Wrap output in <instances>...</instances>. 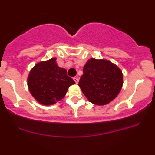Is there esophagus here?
<instances>
[{"instance_id":"34e87169","label":"esophagus","mask_w":155,"mask_h":155,"mask_svg":"<svg viewBox=\"0 0 155 155\" xmlns=\"http://www.w3.org/2000/svg\"><path fill=\"white\" fill-rule=\"evenodd\" d=\"M74 81H75L76 84L79 83V78H78L77 76H76V77H74Z\"/></svg>"}]
</instances>
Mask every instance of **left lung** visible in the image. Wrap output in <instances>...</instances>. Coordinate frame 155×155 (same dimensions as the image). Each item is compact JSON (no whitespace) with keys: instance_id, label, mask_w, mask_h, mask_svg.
Masks as SVG:
<instances>
[{"instance_id":"8db88e82","label":"left lung","mask_w":155,"mask_h":155,"mask_svg":"<svg viewBox=\"0 0 155 155\" xmlns=\"http://www.w3.org/2000/svg\"><path fill=\"white\" fill-rule=\"evenodd\" d=\"M83 73L79 86L93 104H108L116 97L122 88V71L109 61L91 58L84 66Z\"/></svg>"}]
</instances>
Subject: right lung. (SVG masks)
<instances>
[{
    "label": "right lung",
    "mask_w": 155,
    "mask_h": 155,
    "mask_svg": "<svg viewBox=\"0 0 155 155\" xmlns=\"http://www.w3.org/2000/svg\"><path fill=\"white\" fill-rule=\"evenodd\" d=\"M56 58L35 65L28 76V87L31 95L45 105H53L66 95L75 81L67 76L66 70L58 66Z\"/></svg>",
    "instance_id": "obj_1"
}]
</instances>
